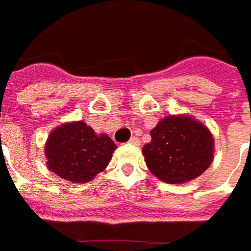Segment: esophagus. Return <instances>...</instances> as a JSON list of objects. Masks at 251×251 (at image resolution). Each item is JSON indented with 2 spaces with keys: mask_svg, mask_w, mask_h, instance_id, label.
<instances>
[{
  "mask_svg": "<svg viewBox=\"0 0 251 251\" xmlns=\"http://www.w3.org/2000/svg\"><path fill=\"white\" fill-rule=\"evenodd\" d=\"M129 143H131V145H134V146H138L141 142H139V139H138L136 136H132V138L129 139Z\"/></svg>",
  "mask_w": 251,
  "mask_h": 251,
  "instance_id": "34e87169",
  "label": "esophagus"
}]
</instances>
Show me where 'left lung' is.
Returning <instances> with one entry per match:
<instances>
[{
	"label": "left lung",
	"mask_w": 251,
	"mask_h": 251,
	"mask_svg": "<svg viewBox=\"0 0 251 251\" xmlns=\"http://www.w3.org/2000/svg\"><path fill=\"white\" fill-rule=\"evenodd\" d=\"M142 149L149 171L169 184H183L201 176L215 155L210 129L190 115H171L150 131Z\"/></svg>",
	"instance_id": "obj_1"
}]
</instances>
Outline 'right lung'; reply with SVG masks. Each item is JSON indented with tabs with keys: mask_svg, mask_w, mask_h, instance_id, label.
<instances>
[{
	"mask_svg": "<svg viewBox=\"0 0 251 251\" xmlns=\"http://www.w3.org/2000/svg\"><path fill=\"white\" fill-rule=\"evenodd\" d=\"M117 146L84 122H70L50 132L45 143L48 168L71 183H87L108 167Z\"/></svg>",
	"mask_w": 251,
	"mask_h": 251,
	"instance_id": "obj_1",
	"label": "right lung"
}]
</instances>
